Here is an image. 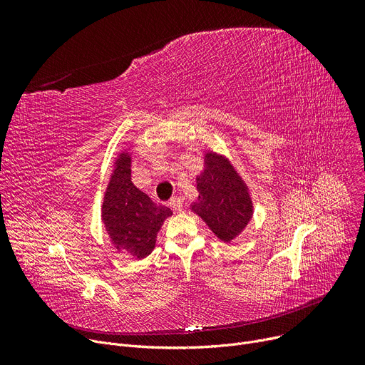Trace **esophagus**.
<instances>
[{"mask_svg":"<svg viewBox=\"0 0 365 365\" xmlns=\"http://www.w3.org/2000/svg\"><path fill=\"white\" fill-rule=\"evenodd\" d=\"M170 207L175 210V212H178V213H180L182 210H183V202H182V200L180 198H178V197H175V198H171L170 200Z\"/></svg>","mask_w":365,"mask_h":365,"instance_id":"obj_1","label":"esophagus"}]
</instances>
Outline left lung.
I'll use <instances>...</instances> for the list:
<instances>
[{"label": "left lung", "mask_w": 365, "mask_h": 365, "mask_svg": "<svg viewBox=\"0 0 365 365\" xmlns=\"http://www.w3.org/2000/svg\"><path fill=\"white\" fill-rule=\"evenodd\" d=\"M200 200L195 213L225 242L234 240L250 222L252 198L240 176L225 158L208 153L204 171L197 178Z\"/></svg>", "instance_id": "left-lung-1"}]
</instances>
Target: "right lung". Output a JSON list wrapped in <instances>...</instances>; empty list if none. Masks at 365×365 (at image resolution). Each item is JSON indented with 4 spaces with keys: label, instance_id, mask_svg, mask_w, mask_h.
Listing matches in <instances>:
<instances>
[{
    "label": "right lung",
    "instance_id": "right-lung-1",
    "mask_svg": "<svg viewBox=\"0 0 365 365\" xmlns=\"http://www.w3.org/2000/svg\"><path fill=\"white\" fill-rule=\"evenodd\" d=\"M130 176V157L121 153L106 189L102 216L117 250L143 259L153 250L157 234L171 210L152 202L131 183Z\"/></svg>",
    "mask_w": 365,
    "mask_h": 365
}]
</instances>
